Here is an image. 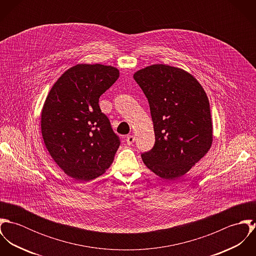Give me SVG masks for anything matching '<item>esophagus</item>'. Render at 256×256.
Instances as JSON below:
<instances>
[{
    "label": "esophagus",
    "instance_id": "esophagus-1",
    "mask_svg": "<svg viewBox=\"0 0 256 256\" xmlns=\"http://www.w3.org/2000/svg\"><path fill=\"white\" fill-rule=\"evenodd\" d=\"M134 141H135V137L133 136V135H129V136H127L126 137V142H127V145H132L133 143H134Z\"/></svg>",
    "mask_w": 256,
    "mask_h": 256
}]
</instances>
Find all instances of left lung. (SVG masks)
<instances>
[{"mask_svg": "<svg viewBox=\"0 0 256 256\" xmlns=\"http://www.w3.org/2000/svg\"><path fill=\"white\" fill-rule=\"evenodd\" d=\"M133 76L148 100L156 136L142 160L158 176L178 180L212 146L208 96L194 76L178 67L154 64Z\"/></svg>", "mask_w": 256, "mask_h": 256, "instance_id": "obj_1", "label": "left lung"}]
</instances>
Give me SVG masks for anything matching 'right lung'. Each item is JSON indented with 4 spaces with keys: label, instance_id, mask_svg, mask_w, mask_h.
<instances>
[{
    "label": "right lung",
    "instance_id": "right-lung-1",
    "mask_svg": "<svg viewBox=\"0 0 256 256\" xmlns=\"http://www.w3.org/2000/svg\"><path fill=\"white\" fill-rule=\"evenodd\" d=\"M119 78L102 64H76L56 80L41 110V134L58 166L76 180L88 182L110 168L120 142L98 106Z\"/></svg>",
    "mask_w": 256,
    "mask_h": 256
}]
</instances>
